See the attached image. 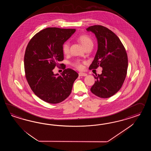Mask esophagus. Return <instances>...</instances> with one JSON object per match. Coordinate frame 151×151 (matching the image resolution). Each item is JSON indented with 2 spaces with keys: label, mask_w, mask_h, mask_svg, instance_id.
<instances>
[{
  "label": "esophagus",
  "mask_w": 151,
  "mask_h": 151,
  "mask_svg": "<svg viewBox=\"0 0 151 151\" xmlns=\"http://www.w3.org/2000/svg\"><path fill=\"white\" fill-rule=\"evenodd\" d=\"M78 75H79V76H86L87 74L86 73H79Z\"/></svg>",
  "instance_id": "1"
}]
</instances>
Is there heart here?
Returning a JSON list of instances; mask_svg holds the SVG:
<instances>
[{
  "mask_svg": "<svg viewBox=\"0 0 151 151\" xmlns=\"http://www.w3.org/2000/svg\"><path fill=\"white\" fill-rule=\"evenodd\" d=\"M78 41L81 44L83 47L85 48L88 46L93 45V41L91 38L87 35H81L78 37L77 38ZM62 50L64 54H69L70 51V42H65L63 47H62ZM73 65L76 68L81 70L82 69V64L79 60H76L73 63Z\"/></svg>",
  "mask_w": 151,
  "mask_h": 151,
  "instance_id": "b5f03b06",
  "label": "heart"
}]
</instances>
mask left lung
Listing matches in <instances>:
<instances>
[{"label": "left lung", "instance_id": "8db88e82", "mask_svg": "<svg viewBox=\"0 0 151 151\" xmlns=\"http://www.w3.org/2000/svg\"><path fill=\"white\" fill-rule=\"evenodd\" d=\"M98 41V50L89 69L102 68V73L93 75L96 81L91 91L101 98H109L117 93L127 75L128 57L126 49L114 32L100 25L87 27Z\"/></svg>", "mask_w": 151, "mask_h": 151}]
</instances>
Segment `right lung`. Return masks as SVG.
<instances>
[{
  "label": "right lung",
  "instance_id": "obj_1",
  "mask_svg": "<svg viewBox=\"0 0 151 151\" xmlns=\"http://www.w3.org/2000/svg\"><path fill=\"white\" fill-rule=\"evenodd\" d=\"M75 29L47 27L37 33L27 44L24 55L25 78L32 90L42 100L58 104L70 95L78 73L64 69L61 76L53 70L64 60L62 47Z\"/></svg>",
  "mask_w": 151,
  "mask_h": 151
}]
</instances>
